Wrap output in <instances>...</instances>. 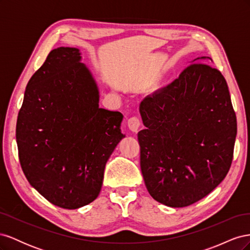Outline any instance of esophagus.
I'll use <instances>...</instances> for the list:
<instances>
[{"instance_id":"1","label":"esophagus","mask_w":250,"mask_h":250,"mask_svg":"<svg viewBox=\"0 0 250 250\" xmlns=\"http://www.w3.org/2000/svg\"><path fill=\"white\" fill-rule=\"evenodd\" d=\"M127 124L131 131L137 132L139 130V128L141 127V120L138 117H131L130 119H128Z\"/></svg>"}]
</instances>
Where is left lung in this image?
<instances>
[{"label":"left lung","mask_w":250,"mask_h":250,"mask_svg":"<svg viewBox=\"0 0 250 250\" xmlns=\"http://www.w3.org/2000/svg\"><path fill=\"white\" fill-rule=\"evenodd\" d=\"M140 112L147 127L138 133L141 170L153 199L188 207L224 179L237 118L220 71L203 62L188 65L168 86L147 96Z\"/></svg>","instance_id":"1"}]
</instances>
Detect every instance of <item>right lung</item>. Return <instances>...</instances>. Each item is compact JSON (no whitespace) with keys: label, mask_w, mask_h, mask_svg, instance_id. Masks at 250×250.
<instances>
[{"label":"right lung","mask_w":250,"mask_h":250,"mask_svg":"<svg viewBox=\"0 0 250 250\" xmlns=\"http://www.w3.org/2000/svg\"><path fill=\"white\" fill-rule=\"evenodd\" d=\"M76 48L60 47L29 80L17 121L21 167L48 201L75 209L100 193L104 169L125 135L123 115L99 107V92Z\"/></svg>","instance_id":"right-lung-1"}]
</instances>
